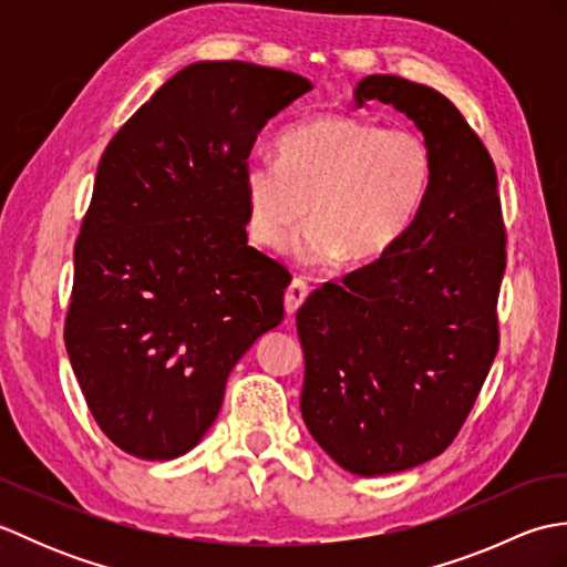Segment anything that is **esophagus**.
Wrapping results in <instances>:
<instances>
[{"label":"esophagus","mask_w":567,"mask_h":567,"mask_svg":"<svg viewBox=\"0 0 567 567\" xmlns=\"http://www.w3.org/2000/svg\"><path fill=\"white\" fill-rule=\"evenodd\" d=\"M309 297V287L305 280H292V285L287 287L285 292V311L287 315H297V309L305 305V299Z\"/></svg>","instance_id":"obj_1"}]
</instances>
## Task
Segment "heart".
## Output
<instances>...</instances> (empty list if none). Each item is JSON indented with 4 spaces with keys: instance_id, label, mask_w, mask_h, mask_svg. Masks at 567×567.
<instances>
[{
    "instance_id": "heart-1",
    "label": "heart",
    "mask_w": 567,
    "mask_h": 567,
    "mask_svg": "<svg viewBox=\"0 0 567 567\" xmlns=\"http://www.w3.org/2000/svg\"><path fill=\"white\" fill-rule=\"evenodd\" d=\"M277 161L244 165L248 234L285 244L309 216L302 258L370 265L412 231L436 179V155L414 128H382L355 114H323L277 136Z\"/></svg>"
}]
</instances>
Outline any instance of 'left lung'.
<instances>
[{
    "instance_id": "8db88e82",
    "label": "left lung",
    "mask_w": 567,
    "mask_h": 567,
    "mask_svg": "<svg viewBox=\"0 0 567 567\" xmlns=\"http://www.w3.org/2000/svg\"><path fill=\"white\" fill-rule=\"evenodd\" d=\"M353 100L406 114L436 155L402 244L297 311L305 424L343 470L372 477L431 461L461 431L497 355L507 234L495 163L451 100L396 75L363 78Z\"/></svg>"
}]
</instances>
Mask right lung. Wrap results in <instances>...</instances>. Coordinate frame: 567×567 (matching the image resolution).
Listing matches in <instances>:
<instances>
[{
  "instance_id": "obj_1",
  "label": "right lung",
  "mask_w": 567,
  "mask_h": 567,
  "mask_svg": "<svg viewBox=\"0 0 567 567\" xmlns=\"http://www.w3.org/2000/svg\"><path fill=\"white\" fill-rule=\"evenodd\" d=\"M309 90L297 72L202 60L102 155L65 348L94 421L128 455L195 449L228 372L285 317L290 272L248 246L244 165L260 128Z\"/></svg>"
}]
</instances>
